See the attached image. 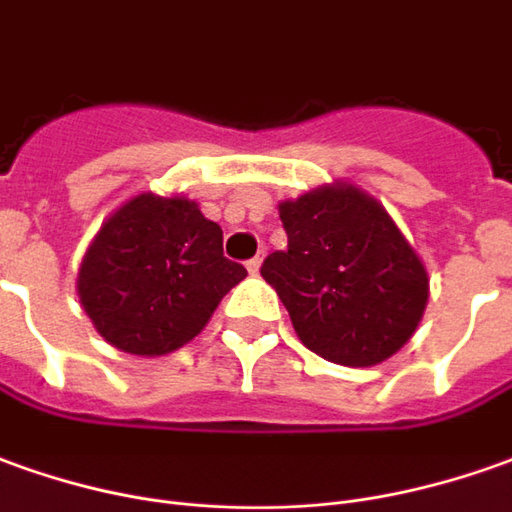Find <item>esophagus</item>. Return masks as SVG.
Instances as JSON below:
<instances>
[{
    "mask_svg": "<svg viewBox=\"0 0 512 512\" xmlns=\"http://www.w3.org/2000/svg\"><path fill=\"white\" fill-rule=\"evenodd\" d=\"M259 267H262V259H259V256H253V259L248 262L250 276H256V273H259Z\"/></svg>",
    "mask_w": 512,
    "mask_h": 512,
    "instance_id": "esophagus-1",
    "label": "esophagus"
}]
</instances>
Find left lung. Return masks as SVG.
Masks as SVG:
<instances>
[{"instance_id": "8db88e82", "label": "left lung", "mask_w": 512, "mask_h": 512, "mask_svg": "<svg viewBox=\"0 0 512 512\" xmlns=\"http://www.w3.org/2000/svg\"><path fill=\"white\" fill-rule=\"evenodd\" d=\"M278 214L287 250L264 259L262 276L301 343L348 368L393 357L418 329L429 278L390 214L354 186H323Z\"/></svg>"}]
</instances>
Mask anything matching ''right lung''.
Returning a JSON list of instances; mask_svg holds the SVG:
<instances>
[{
    "label": "right lung",
    "mask_w": 512,
    "mask_h": 512,
    "mask_svg": "<svg viewBox=\"0 0 512 512\" xmlns=\"http://www.w3.org/2000/svg\"><path fill=\"white\" fill-rule=\"evenodd\" d=\"M248 270L222 256V228L186 197L139 195L94 236L80 264V303L119 351L169 354L209 323Z\"/></svg>",
    "instance_id": "1"
}]
</instances>
